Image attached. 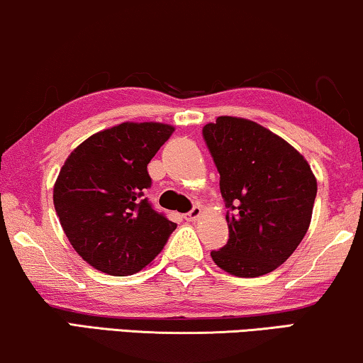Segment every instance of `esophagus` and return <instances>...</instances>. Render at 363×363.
I'll list each match as a JSON object with an SVG mask.
<instances>
[{
	"label": "esophagus",
	"instance_id": "1",
	"mask_svg": "<svg viewBox=\"0 0 363 363\" xmlns=\"http://www.w3.org/2000/svg\"><path fill=\"white\" fill-rule=\"evenodd\" d=\"M201 216H202V208L201 207H194L191 212L186 213V220L187 222H196V220H199V218H201Z\"/></svg>",
	"mask_w": 363,
	"mask_h": 363
}]
</instances>
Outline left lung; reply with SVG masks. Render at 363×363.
<instances>
[{"instance_id": "obj_1", "label": "left lung", "mask_w": 363, "mask_h": 363, "mask_svg": "<svg viewBox=\"0 0 363 363\" xmlns=\"http://www.w3.org/2000/svg\"><path fill=\"white\" fill-rule=\"evenodd\" d=\"M227 213L228 242L213 263L238 278L277 269L303 242L313 218L318 181L309 162L257 121L218 116L203 126Z\"/></svg>"}]
</instances>
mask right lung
Returning a JSON list of instances; mask_svg holds the SVG:
<instances>
[{
  "instance_id": "1",
  "label": "right lung",
  "mask_w": 363,
  "mask_h": 363,
  "mask_svg": "<svg viewBox=\"0 0 363 363\" xmlns=\"http://www.w3.org/2000/svg\"><path fill=\"white\" fill-rule=\"evenodd\" d=\"M174 126L125 121L101 130L70 152L54 184L59 222L79 257L111 277L146 268L176 223L143 199L147 164Z\"/></svg>"
}]
</instances>
